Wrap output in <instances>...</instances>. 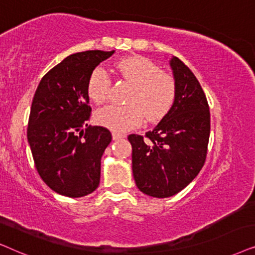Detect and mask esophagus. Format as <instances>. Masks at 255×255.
I'll list each match as a JSON object with an SVG mask.
<instances>
[{
    "mask_svg": "<svg viewBox=\"0 0 255 255\" xmlns=\"http://www.w3.org/2000/svg\"><path fill=\"white\" fill-rule=\"evenodd\" d=\"M112 136H113V140H120V138L126 137V135L122 133H118V131H113V133H112Z\"/></svg>",
    "mask_w": 255,
    "mask_h": 255,
    "instance_id": "1",
    "label": "esophagus"
}]
</instances>
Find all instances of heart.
Masks as SVG:
<instances>
[{"label": "heart", "mask_w": 255, "mask_h": 255, "mask_svg": "<svg viewBox=\"0 0 255 255\" xmlns=\"http://www.w3.org/2000/svg\"><path fill=\"white\" fill-rule=\"evenodd\" d=\"M122 79L133 85L126 106L111 105L97 112L96 121L114 131H126L141 125L162 120L174 106L177 83L171 73L143 56L125 57L115 63ZM111 79L103 69H94L87 81L88 98L101 105L108 99Z\"/></svg>", "instance_id": "b5f03b06"}]
</instances>
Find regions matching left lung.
Returning a JSON list of instances; mask_svg holds the SVG:
<instances>
[{"instance_id": "obj_1", "label": "left lung", "mask_w": 255, "mask_h": 255, "mask_svg": "<svg viewBox=\"0 0 255 255\" xmlns=\"http://www.w3.org/2000/svg\"><path fill=\"white\" fill-rule=\"evenodd\" d=\"M170 66L177 83L174 106L144 136H128L135 183L156 198L174 196L193 181L205 163L210 137V108L201 84L177 57Z\"/></svg>"}]
</instances>
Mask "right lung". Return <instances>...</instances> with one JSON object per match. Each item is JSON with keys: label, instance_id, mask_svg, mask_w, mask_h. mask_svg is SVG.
I'll list each match as a JSON object with an SVG mask.
<instances>
[{"label": "right lung", "instance_id": "right-lung-1", "mask_svg": "<svg viewBox=\"0 0 255 255\" xmlns=\"http://www.w3.org/2000/svg\"><path fill=\"white\" fill-rule=\"evenodd\" d=\"M114 51L71 54L42 78L32 99L28 141L35 167L45 184L59 195H90L100 183L101 156L112 134L87 126L92 108L87 81Z\"/></svg>", "mask_w": 255, "mask_h": 255}]
</instances>
